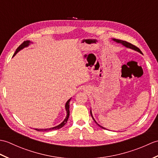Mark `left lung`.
<instances>
[{
  "label": "left lung",
  "mask_w": 158,
  "mask_h": 158,
  "mask_svg": "<svg viewBox=\"0 0 158 158\" xmlns=\"http://www.w3.org/2000/svg\"><path fill=\"white\" fill-rule=\"evenodd\" d=\"M113 40L114 41H115V42L118 43H122V44L123 46L126 47V48H127L132 49H134V50H135V51H137V52H139V53H142L141 51H140L139 48H137V47H136L135 45H132V44H131V43H128V42L125 41H122V40H119V39H113ZM90 114H91V116L92 117V118H93L94 121V122H96V123L97 124V125H98V126H100V127H102V128H103V129H106V128H105V127H102V126H100L99 124L96 122V120H95L94 119V117H93V116H92V110H90Z\"/></svg>",
  "instance_id": "left-lung-1"
}]
</instances>
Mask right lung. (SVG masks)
<instances>
[{"label": "right lung", "mask_w": 158, "mask_h": 158, "mask_svg": "<svg viewBox=\"0 0 158 158\" xmlns=\"http://www.w3.org/2000/svg\"><path fill=\"white\" fill-rule=\"evenodd\" d=\"M31 43V42H30V41H26L23 42V43H22V44L20 45L18 48H17L15 53H14V54H13V56H14L17 53H18V52H19L20 50L22 49L23 48H26V47H28V46L30 45V43ZM70 99H71V98H70V99L68 100V101L66 102V105H65V109H66V111L67 115H66V118L64 119V120L61 123L59 124L58 126H56L53 127H50V128H47V129H37V128H36V129H35V130H37V131H42V132H44V131H47V132H48V131H52V130H58V129H60V128H61V127H63L64 126L65 124L66 123L67 121H68L69 117V114H70V110H69V102L70 101Z\"/></svg>", "instance_id": "add662e5"}]
</instances>
